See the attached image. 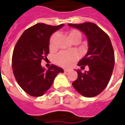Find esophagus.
<instances>
[{"mask_svg":"<svg viewBox=\"0 0 125 125\" xmlns=\"http://www.w3.org/2000/svg\"><path fill=\"white\" fill-rule=\"evenodd\" d=\"M63 71H64V72H65V73H67V72H69V71H71V70H70V69H68V68H65Z\"/></svg>","mask_w":125,"mask_h":125,"instance_id":"esophagus-1","label":"esophagus"}]
</instances>
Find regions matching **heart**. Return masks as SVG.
Here are the masks:
<instances>
[{"label": "heart", "mask_w": 125, "mask_h": 125, "mask_svg": "<svg viewBox=\"0 0 125 125\" xmlns=\"http://www.w3.org/2000/svg\"><path fill=\"white\" fill-rule=\"evenodd\" d=\"M66 34L68 39L73 43L79 42L82 39V34L79 30L73 29L68 30ZM57 39V34H54L50 37L49 41V48L52 50L56 47V43ZM77 58V54L75 52H59L54 59L55 63L62 67H68L71 66Z\"/></svg>", "instance_id": "b5f03b06"}]
</instances>
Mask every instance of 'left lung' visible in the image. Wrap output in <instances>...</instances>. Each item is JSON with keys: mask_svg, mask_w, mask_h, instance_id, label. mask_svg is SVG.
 Returning a JSON list of instances; mask_svg holds the SVG:
<instances>
[{"mask_svg": "<svg viewBox=\"0 0 125 125\" xmlns=\"http://www.w3.org/2000/svg\"><path fill=\"white\" fill-rule=\"evenodd\" d=\"M79 29L87 37L88 50L77 65L81 69L88 66V71L77 70V79L73 83L76 91L84 97H95L106 87L114 70L115 55L109 37L101 28L93 23L68 24Z\"/></svg>", "mask_w": 125, "mask_h": 125, "instance_id": "obj_1", "label": "left lung"}]
</instances>
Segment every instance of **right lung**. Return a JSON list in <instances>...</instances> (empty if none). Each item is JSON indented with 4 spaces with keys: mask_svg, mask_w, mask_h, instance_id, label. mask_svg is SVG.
<instances>
[{
    "mask_svg": "<svg viewBox=\"0 0 125 125\" xmlns=\"http://www.w3.org/2000/svg\"><path fill=\"white\" fill-rule=\"evenodd\" d=\"M63 26L37 23L27 29L16 44L12 54V69L16 80L25 93L39 97L48 91L56 76L63 70L52 64L42 68L41 60L49 53V41L52 33Z\"/></svg>",
    "mask_w": 125,
    "mask_h": 125,
    "instance_id": "obj_1",
    "label": "right lung"
}]
</instances>
